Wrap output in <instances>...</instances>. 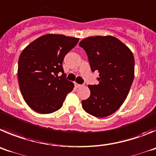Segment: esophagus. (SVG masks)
<instances>
[{
	"label": "esophagus",
	"mask_w": 156,
	"mask_h": 156,
	"mask_svg": "<svg viewBox=\"0 0 156 156\" xmlns=\"http://www.w3.org/2000/svg\"><path fill=\"white\" fill-rule=\"evenodd\" d=\"M81 85H80V84H78L76 83V82H75V88H79V87H81Z\"/></svg>",
	"instance_id": "1"
}]
</instances>
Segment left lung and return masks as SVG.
<instances>
[{"mask_svg":"<svg viewBox=\"0 0 156 156\" xmlns=\"http://www.w3.org/2000/svg\"><path fill=\"white\" fill-rule=\"evenodd\" d=\"M92 71L99 72L98 85H88L90 96L82 100L85 111L96 117H105L121 106L134 78L132 52L112 36H90L81 40Z\"/></svg>","mask_w":156,"mask_h":156,"instance_id":"left-lung-1","label":"left lung"}]
</instances>
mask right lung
<instances>
[{"label": "right lung", "mask_w": 156, "mask_h": 156, "mask_svg": "<svg viewBox=\"0 0 156 156\" xmlns=\"http://www.w3.org/2000/svg\"><path fill=\"white\" fill-rule=\"evenodd\" d=\"M79 39L61 34L42 36L22 50L18 78L21 93L34 111L51 113L62 106L74 83L66 79L62 63ZM60 72L62 75L58 76Z\"/></svg>", "instance_id": "obj_1"}]
</instances>
